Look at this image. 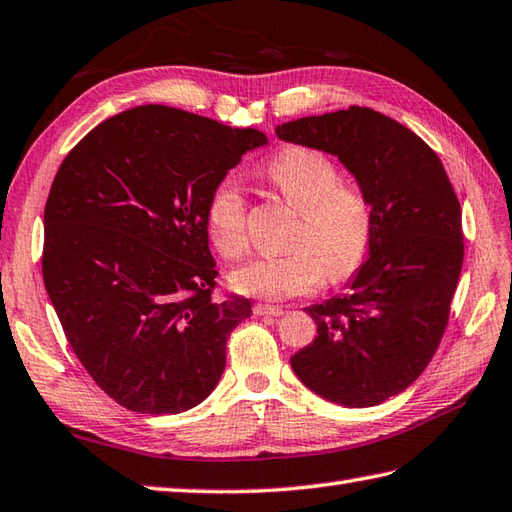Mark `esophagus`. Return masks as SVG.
Wrapping results in <instances>:
<instances>
[{
	"mask_svg": "<svg viewBox=\"0 0 512 512\" xmlns=\"http://www.w3.org/2000/svg\"><path fill=\"white\" fill-rule=\"evenodd\" d=\"M254 313L256 315H274V317H278V315H282L285 311H282L280 306H274V304H256L254 306Z\"/></svg>",
	"mask_w": 512,
	"mask_h": 512,
	"instance_id": "34e87169",
	"label": "esophagus"
}]
</instances>
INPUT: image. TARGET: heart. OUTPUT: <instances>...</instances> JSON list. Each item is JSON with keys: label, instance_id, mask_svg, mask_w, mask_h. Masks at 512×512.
Returning <instances> with one entry per match:
<instances>
[{"label": "heart", "instance_id": "1", "mask_svg": "<svg viewBox=\"0 0 512 512\" xmlns=\"http://www.w3.org/2000/svg\"><path fill=\"white\" fill-rule=\"evenodd\" d=\"M263 175L289 206L298 210L291 252L256 258L232 271V287L263 300H289L320 289L324 278L344 282L366 265L372 247V206L368 197L339 179L331 157L287 146ZM212 247L223 258H241L247 249V197L236 179L219 181L206 203Z\"/></svg>", "mask_w": 512, "mask_h": 512}]
</instances>
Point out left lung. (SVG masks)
Returning <instances> with one entry per match:
<instances>
[{"instance_id": "left-lung-1", "label": "left lung", "mask_w": 512, "mask_h": 512, "mask_svg": "<svg viewBox=\"0 0 512 512\" xmlns=\"http://www.w3.org/2000/svg\"><path fill=\"white\" fill-rule=\"evenodd\" d=\"M276 133L337 155L372 206L366 265L350 293L306 309L317 337L291 368L326 401L379 405L410 388L445 335L464 260L456 190L414 131L370 107L300 118Z\"/></svg>"}]
</instances>
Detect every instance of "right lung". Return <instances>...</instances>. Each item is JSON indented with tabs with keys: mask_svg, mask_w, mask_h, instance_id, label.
I'll use <instances>...</instances> for the list:
<instances>
[{
	"mask_svg": "<svg viewBox=\"0 0 512 512\" xmlns=\"http://www.w3.org/2000/svg\"><path fill=\"white\" fill-rule=\"evenodd\" d=\"M256 129L164 105L122 111L67 153L45 201L43 282L89 377L140 414H179L217 388L252 315L214 298L206 203Z\"/></svg>",
	"mask_w": 512,
	"mask_h": 512,
	"instance_id": "1",
	"label": "right lung"
}]
</instances>
